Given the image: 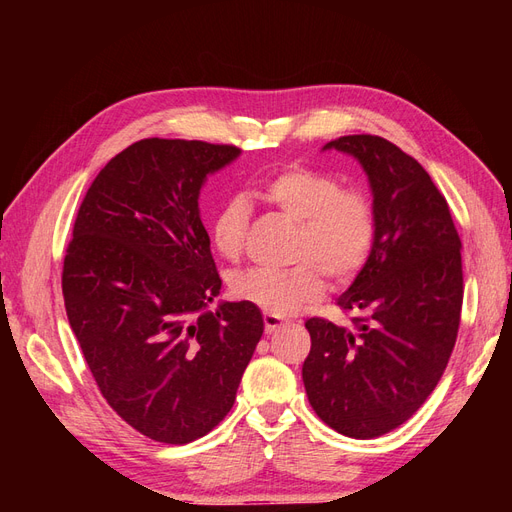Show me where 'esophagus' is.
<instances>
[{
  "mask_svg": "<svg viewBox=\"0 0 512 512\" xmlns=\"http://www.w3.org/2000/svg\"><path fill=\"white\" fill-rule=\"evenodd\" d=\"M265 333L267 335H273V333H277L280 331L284 324H286V320L284 318H280V316H275V314H265Z\"/></svg>",
  "mask_w": 512,
  "mask_h": 512,
  "instance_id": "esophagus-1",
  "label": "esophagus"
}]
</instances>
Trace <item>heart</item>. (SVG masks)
I'll return each instance as SVG.
<instances>
[{
    "instance_id": "b5f03b06",
    "label": "heart",
    "mask_w": 512,
    "mask_h": 512,
    "mask_svg": "<svg viewBox=\"0 0 512 512\" xmlns=\"http://www.w3.org/2000/svg\"><path fill=\"white\" fill-rule=\"evenodd\" d=\"M252 196L286 220L297 224L292 260H305L290 269H247L230 280L232 297L262 312L292 316L316 301L324 282L318 268L342 282L361 269L374 243V211L369 200L339 181L307 166H286L256 183ZM250 209L241 196H232L211 220V245L224 258L241 252Z\"/></svg>"
}]
</instances>
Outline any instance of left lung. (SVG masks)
I'll use <instances>...</instances> for the list:
<instances>
[{"instance_id": "obj_1", "label": "left lung", "mask_w": 512, "mask_h": 512, "mask_svg": "<svg viewBox=\"0 0 512 512\" xmlns=\"http://www.w3.org/2000/svg\"><path fill=\"white\" fill-rule=\"evenodd\" d=\"M361 164L374 243L337 305L352 327L309 318L303 384L316 414L350 438L406 423L436 389L455 348L463 301L461 241L427 170L386 138L342 136L322 147Z\"/></svg>"}]
</instances>
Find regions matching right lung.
Listing matches in <instances>:
<instances>
[{
  "mask_svg": "<svg viewBox=\"0 0 512 512\" xmlns=\"http://www.w3.org/2000/svg\"><path fill=\"white\" fill-rule=\"evenodd\" d=\"M241 149L145 138L87 190L64 258L66 314L104 399L143 436L203 438L235 404L265 331L222 290L198 198Z\"/></svg>",
  "mask_w": 512,
  "mask_h": 512,
  "instance_id": "1",
  "label": "right lung"
}]
</instances>
